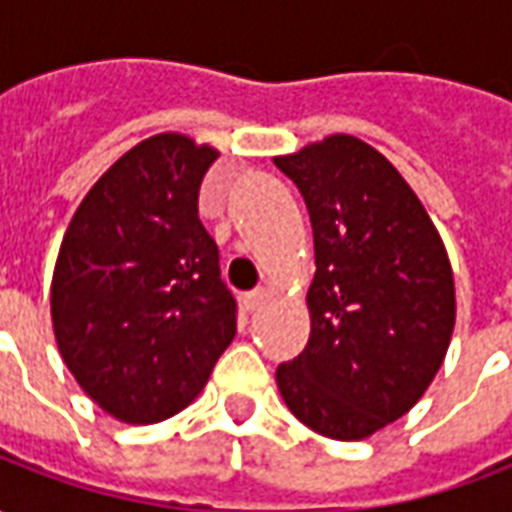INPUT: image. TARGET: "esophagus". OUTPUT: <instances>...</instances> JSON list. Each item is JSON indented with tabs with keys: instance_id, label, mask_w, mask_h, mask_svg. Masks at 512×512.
Masks as SVG:
<instances>
[{
	"instance_id": "1",
	"label": "esophagus",
	"mask_w": 512,
	"mask_h": 512,
	"mask_svg": "<svg viewBox=\"0 0 512 512\" xmlns=\"http://www.w3.org/2000/svg\"><path fill=\"white\" fill-rule=\"evenodd\" d=\"M266 304V290H252V293H246L244 296V307L249 312L260 310Z\"/></svg>"
}]
</instances>
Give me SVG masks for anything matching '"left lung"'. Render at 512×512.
<instances>
[{
    "mask_svg": "<svg viewBox=\"0 0 512 512\" xmlns=\"http://www.w3.org/2000/svg\"><path fill=\"white\" fill-rule=\"evenodd\" d=\"M274 164L299 186L315 241L310 340L277 367L279 392L315 433L367 439L439 373L455 326L450 257L403 175L362 139L326 136Z\"/></svg>",
    "mask_w": 512,
    "mask_h": 512,
    "instance_id": "1",
    "label": "left lung"
}]
</instances>
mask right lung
<instances>
[{"mask_svg":"<svg viewBox=\"0 0 512 512\" xmlns=\"http://www.w3.org/2000/svg\"><path fill=\"white\" fill-rule=\"evenodd\" d=\"M216 158L189 136H150L98 178L62 238L54 337L84 392L128 425L183 411L235 337V299L197 208Z\"/></svg>","mask_w":512,"mask_h":512,"instance_id":"1","label":"right lung"}]
</instances>
